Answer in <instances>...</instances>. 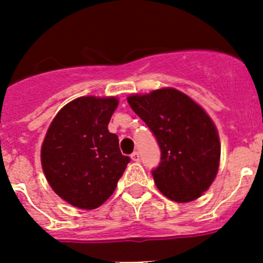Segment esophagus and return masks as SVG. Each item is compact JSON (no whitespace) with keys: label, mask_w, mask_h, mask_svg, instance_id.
Here are the masks:
<instances>
[{"label":"esophagus","mask_w":263,"mask_h":263,"mask_svg":"<svg viewBox=\"0 0 263 263\" xmlns=\"http://www.w3.org/2000/svg\"><path fill=\"white\" fill-rule=\"evenodd\" d=\"M131 159L134 161H139L140 160V154L137 153V151H134V153H132V155H131Z\"/></svg>","instance_id":"1"}]
</instances>
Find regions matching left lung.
<instances>
[{"instance_id": "8db88e82", "label": "left lung", "mask_w": 263, "mask_h": 263, "mask_svg": "<svg viewBox=\"0 0 263 263\" xmlns=\"http://www.w3.org/2000/svg\"><path fill=\"white\" fill-rule=\"evenodd\" d=\"M127 102L160 147V164L151 172L158 190L176 202L201 197L216 177L221 150L208 113L173 87L131 95Z\"/></svg>"}]
</instances>
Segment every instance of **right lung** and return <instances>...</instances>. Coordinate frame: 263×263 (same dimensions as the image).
I'll return each instance as SVG.
<instances>
[{
  "label": "right lung",
  "instance_id": "add662e5",
  "mask_svg": "<svg viewBox=\"0 0 263 263\" xmlns=\"http://www.w3.org/2000/svg\"><path fill=\"white\" fill-rule=\"evenodd\" d=\"M118 107L115 97H80L53 118L41 150L42 168L52 190L70 205L99 208L115 192L128 156L108 131Z\"/></svg>",
  "mask_w": 263,
  "mask_h": 263
}]
</instances>
